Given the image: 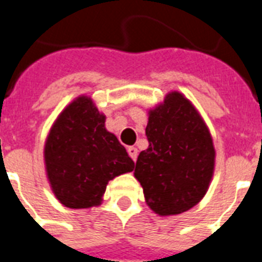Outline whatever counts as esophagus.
<instances>
[{"instance_id": "34e87169", "label": "esophagus", "mask_w": 262, "mask_h": 262, "mask_svg": "<svg viewBox=\"0 0 262 262\" xmlns=\"http://www.w3.org/2000/svg\"><path fill=\"white\" fill-rule=\"evenodd\" d=\"M127 154H129V156H130L132 159L137 160V154H139V151H137V148L136 147H127Z\"/></svg>"}]
</instances>
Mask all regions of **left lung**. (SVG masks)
I'll list each match as a JSON object with an SVG mask.
<instances>
[{
	"instance_id": "8db88e82",
	"label": "left lung",
	"mask_w": 262,
	"mask_h": 262,
	"mask_svg": "<svg viewBox=\"0 0 262 262\" xmlns=\"http://www.w3.org/2000/svg\"><path fill=\"white\" fill-rule=\"evenodd\" d=\"M148 148L140 152L135 177L148 207L160 216L193 208L207 193L215 166V148L207 125L179 92L149 111Z\"/></svg>"
}]
</instances>
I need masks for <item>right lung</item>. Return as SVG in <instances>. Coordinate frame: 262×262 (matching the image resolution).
I'll return each mask as SVG.
<instances>
[{"label":"right lung","instance_id":"obj_1","mask_svg":"<svg viewBox=\"0 0 262 262\" xmlns=\"http://www.w3.org/2000/svg\"><path fill=\"white\" fill-rule=\"evenodd\" d=\"M92 99L80 96L59 114L45 144L47 178L59 203L80 209L99 205L108 181L133 171L135 162Z\"/></svg>","mask_w":262,"mask_h":262}]
</instances>
